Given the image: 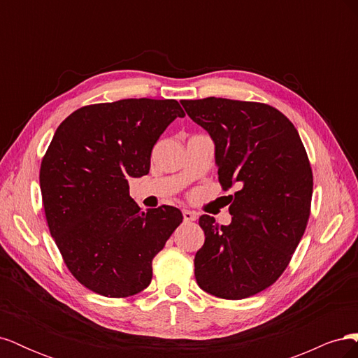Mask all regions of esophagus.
Wrapping results in <instances>:
<instances>
[{
    "instance_id": "1",
    "label": "esophagus",
    "mask_w": 358,
    "mask_h": 358,
    "mask_svg": "<svg viewBox=\"0 0 358 358\" xmlns=\"http://www.w3.org/2000/svg\"><path fill=\"white\" fill-rule=\"evenodd\" d=\"M182 215H183V221H185V222H192V221L197 220V213L196 212H191V210L183 209Z\"/></svg>"
}]
</instances>
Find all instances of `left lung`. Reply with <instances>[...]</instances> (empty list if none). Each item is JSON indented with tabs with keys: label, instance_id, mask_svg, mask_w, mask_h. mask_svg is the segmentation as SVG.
Instances as JSON below:
<instances>
[{
	"label": "left lung",
	"instance_id": "1",
	"mask_svg": "<svg viewBox=\"0 0 358 358\" xmlns=\"http://www.w3.org/2000/svg\"><path fill=\"white\" fill-rule=\"evenodd\" d=\"M215 142L218 179L236 187L230 225L201 215L204 245L194 258L201 289L241 300L275 284L310 215L313 176L296 127L275 107L229 99L182 100Z\"/></svg>",
	"mask_w": 358,
	"mask_h": 358
}]
</instances>
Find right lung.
<instances>
[{
    "instance_id": "add662e5",
    "label": "right lung",
    "mask_w": 358,
    "mask_h": 358,
    "mask_svg": "<svg viewBox=\"0 0 358 358\" xmlns=\"http://www.w3.org/2000/svg\"><path fill=\"white\" fill-rule=\"evenodd\" d=\"M183 116L176 100L85 106L64 119L41 159L49 231L70 273L96 294L143 291L154 257L183 220L166 204L142 212L128 185L129 178L148 175L157 140Z\"/></svg>"
}]
</instances>
